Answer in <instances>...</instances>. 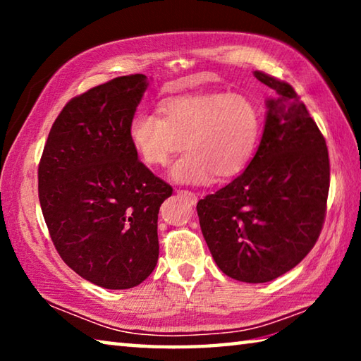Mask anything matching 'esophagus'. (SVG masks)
Here are the masks:
<instances>
[{
  "mask_svg": "<svg viewBox=\"0 0 361 361\" xmlns=\"http://www.w3.org/2000/svg\"><path fill=\"white\" fill-rule=\"evenodd\" d=\"M176 194H178V195H183V197L188 199L189 202H191L192 205L197 204V194H195V192L186 191V189H176Z\"/></svg>",
  "mask_w": 361,
  "mask_h": 361,
  "instance_id": "1",
  "label": "esophagus"
}]
</instances>
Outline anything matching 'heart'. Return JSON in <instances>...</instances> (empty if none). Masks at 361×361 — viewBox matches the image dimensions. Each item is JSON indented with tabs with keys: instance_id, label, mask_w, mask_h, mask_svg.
Listing matches in <instances>:
<instances>
[{
	"instance_id": "1",
	"label": "heart",
	"mask_w": 361,
	"mask_h": 361,
	"mask_svg": "<svg viewBox=\"0 0 361 361\" xmlns=\"http://www.w3.org/2000/svg\"><path fill=\"white\" fill-rule=\"evenodd\" d=\"M161 111H140L130 122L133 149L151 167L172 164L170 178L183 185H209L213 176L239 175L258 148L262 116L253 100L242 94L210 92L173 97Z\"/></svg>"
}]
</instances>
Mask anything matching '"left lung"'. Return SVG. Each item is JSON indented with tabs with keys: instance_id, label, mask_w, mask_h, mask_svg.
<instances>
[{
	"instance_id": "obj_1",
	"label": "left lung",
	"mask_w": 361,
	"mask_h": 361,
	"mask_svg": "<svg viewBox=\"0 0 361 361\" xmlns=\"http://www.w3.org/2000/svg\"><path fill=\"white\" fill-rule=\"evenodd\" d=\"M274 90L255 157L228 186L197 202L204 239L226 276L264 283L299 264L319 239L329 189L328 148L290 84Z\"/></svg>"
}]
</instances>
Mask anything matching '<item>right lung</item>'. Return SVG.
<instances>
[{"label":"right lung","instance_id":"obj_1","mask_svg":"<svg viewBox=\"0 0 361 361\" xmlns=\"http://www.w3.org/2000/svg\"><path fill=\"white\" fill-rule=\"evenodd\" d=\"M145 75L114 78L66 103L38 169L39 204L66 264L102 288L127 290L159 258V207L172 186L138 161L129 127Z\"/></svg>","mask_w":361,"mask_h":361}]
</instances>
